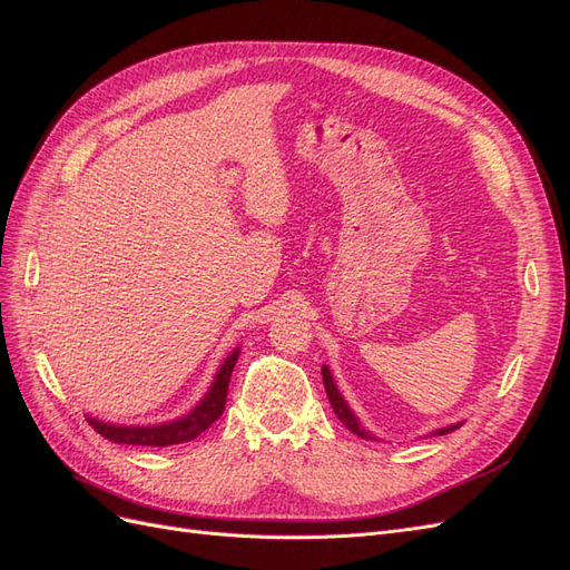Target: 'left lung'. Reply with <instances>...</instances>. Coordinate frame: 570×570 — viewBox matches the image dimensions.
Returning a JSON list of instances; mask_svg holds the SVG:
<instances>
[{
  "mask_svg": "<svg viewBox=\"0 0 570 570\" xmlns=\"http://www.w3.org/2000/svg\"><path fill=\"white\" fill-rule=\"evenodd\" d=\"M321 373H323V385H325V394H327V400H331V406H333V411H335V416L347 425L354 435H358V438H364V440H375L368 430L358 423V419L354 416V411L350 409V404L344 402V396L340 394V390L335 387V381H333V375H331V368L327 366H323L321 368ZM461 423H454V425H446V428H440V430H435L433 435H446V433H452V430H456Z\"/></svg>",
  "mask_w": 570,
  "mask_h": 570,
  "instance_id": "1",
  "label": "left lung"
}]
</instances>
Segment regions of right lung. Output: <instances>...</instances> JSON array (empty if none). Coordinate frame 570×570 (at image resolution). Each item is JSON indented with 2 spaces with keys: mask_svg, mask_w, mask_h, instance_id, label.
I'll list each match as a JSON object with an SVG mask.
<instances>
[{
  "mask_svg": "<svg viewBox=\"0 0 570 570\" xmlns=\"http://www.w3.org/2000/svg\"><path fill=\"white\" fill-rule=\"evenodd\" d=\"M239 347L223 361L209 392L204 394V400L187 413V416L170 421V423H159V425H114L97 421L88 416V423L97 430L101 438H107L109 442L118 444H142V446H170V444H180L199 438L206 428H209L216 419H220L223 409H226V396H228V385H230V375L237 364Z\"/></svg>",
  "mask_w": 570,
  "mask_h": 570,
  "instance_id": "right-lung-1",
  "label": "right lung"
}]
</instances>
